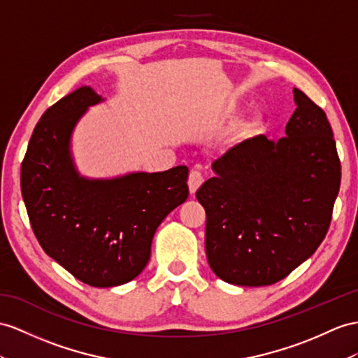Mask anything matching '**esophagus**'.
Instances as JSON below:
<instances>
[{"instance_id":"obj_1","label":"esophagus","mask_w":358,"mask_h":358,"mask_svg":"<svg viewBox=\"0 0 358 358\" xmlns=\"http://www.w3.org/2000/svg\"><path fill=\"white\" fill-rule=\"evenodd\" d=\"M203 181H204L203 173H201V172L196 171V169H192L190 173H189V180H187L190 194H195V192L198 190V187H199L201 185H203Z\"/></svg>"}]
</instances>
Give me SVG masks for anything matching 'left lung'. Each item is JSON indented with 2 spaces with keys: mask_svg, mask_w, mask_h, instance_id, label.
Returning <instances> with one entry per match:
<instances>
[{
  "mask_svg": "<svg viewBox=\"0 0 358 358\" xmlns=\"http://www.w3.org/2000/svg\"><path fill=\"white\" fill-rule=\"evenodd\" d=\"M296 110L277 142L255 136L212 164L196 190L207 215L206 254L219 278L236 286L277 282L325 239L342 168L322 108L293 89Z\"/></svg>",
  "mask_w": 358,
  "mask_h": 358,
  "instance_id": "8db88e82",
  "label": "left lung"
}]
</instances>
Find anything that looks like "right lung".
Returning a JSON list of instances; mask_svg holds the SVG:
<instances>
[{"mask_svg":"<svg viewBox=\"0 0 358 358\" xmlns=\"http://www.w3.org/2000/svg\"><path fill=\"white\" fill-rule=\"evenodd\" d=\"M101 101L85 86L42 115L21 164V192L43 251L89 286L113 287L146 266L157 227L189 196V169L81 177L71 134L87 107Z\"/></svg>","mask_w":358,"mask_h":358,"instance_id":"1","label":"right lung"}]
</instances>
